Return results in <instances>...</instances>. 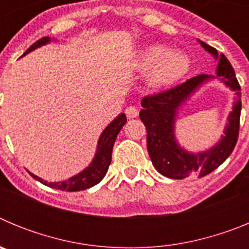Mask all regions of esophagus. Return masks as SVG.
<instances>
[{
  "label": "esophagus",
  "instance_id": "obj_1",
  "mask_svg": "<svg viewBox=\"0 0 249 249\" xmlns=\"http://www.w3.org/2000/svg\"><path fill=\"white\" fill-rule=\"evenodd\" d=\"M124 113H126V116L128 118H136L138 116V109L136 107H133V106H129V107L126 108Z\"/></svg>",
  "mask_w": 249,
  "mask_h": 249
}]
</instances>
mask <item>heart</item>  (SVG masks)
I'll list each match as a JSON object with an SVG mask.
<instances>
[{
  "label": "heart",
  "mask_w": 249,
  "mask_h": 249,
  "mask_svg": "<svg viewBox=\"0 0 249 249\" xmlns=\"http://www.w3.org/2000/svg\"><path fill=\"white\" fill-rule=\"evenodd\" d=\"M141 71L151 70L148 85L153 89H163L181 81L191 68L190 57L183 51H169L163 45L147 46L138 57Z\"/></svg>",
  "instance_id": "heart-1"
}]
</instances>
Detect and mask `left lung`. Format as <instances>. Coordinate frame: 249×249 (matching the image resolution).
I'll use <instances>...</instances> for the list:
<instances>
[{"instance_id":"1","label":"left lung","mask_w":249,"mask_h":249,"mask_svg":"<svg viewBox=\"0 0 249 249\" xmlns=\"http://www.w3.org/2000/svg\"><path fill=\"white\" fill-rule=\"evenodd\" d=\"M199 45L217 61L215 76L199 74L175 89L152 97H144L141 102V121L147 129V149L152 163L158 172L172 179L187 177H204L213 172L230 157L238 140L241 117V87L230 61L223 53L210 45L199 41ZM218 79L231 90L236 92L232 111L229 114L224 135L208 150L188 151L179 144L175 136V123L183 106L196 91L210 80Z\"/></svg>"}]
</instances>
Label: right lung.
<instances>
[{
    "mask_svg": "<svg viewBox=\"0 0 249 249\" xmlns=\"http://www.w3.org/2000/svg\"><path fill=\"white\" fill-rule=\"evenodd\" d=\"M57 39L51 38V37H42L41 39L36 41L34 45L31 46L25 53L22 54V57L26 56L27 53L32 52V51L37 50V48L42 47V46L48 45L51 42H56ZM127 118L124 113H120L117 117L114 118L108 126L106 127L102 131V133L100 135V138L97 141V148H96V153H94L93 160H91V163L86 167L85 169H82L80 173L72 176L68 179L59 182H47L43 181L42 178L38 177V176L34 175L28 171L32 177L35 179H37L38 182L43 183L45 186L51 187V188H54V190L59 191H68V192H76V191H83L87 190V188H91V187L96 186L97 183H100L103 179V177L106 176L107 171H108V167L111 164L112 160V149H113L114 141L117 138V135L120 133V131L122 129V127L126 124Z\"/></svg>",
    "mask_w": 249,
    "mask_h": 249,
    "instance_id": "1",
    "label": "right lung"
}]
</instances>
